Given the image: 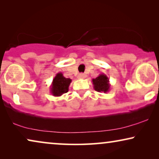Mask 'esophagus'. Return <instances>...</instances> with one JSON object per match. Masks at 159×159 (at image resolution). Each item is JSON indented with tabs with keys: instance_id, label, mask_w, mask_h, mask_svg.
<instances>
[{
	"instance_id": "34e87169",
	"label": "esophagus",
	"mask_w": 159,
	"mask_h": 159,
	"mask_svg": "<svg viewBox=\"0 0 159 159\" xmlns=\"http://www.w3.org/2000/svg\"><path fill=\"white\" fill-rule=\"evenodd\" d=\"M86 77H87V75L84 73H80L78 75V78H79V79H84Z\"/></svg>"
}]
</instances>
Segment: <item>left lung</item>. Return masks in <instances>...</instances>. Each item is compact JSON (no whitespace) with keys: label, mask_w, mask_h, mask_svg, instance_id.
<instances>
[{"label":"left lung","mask_w":159,"mask_h":159,"mask_svg":"<svg viewBox=\"0 0 159 159\" xmlns=\"http://www.w3.org/2000/svg\"><path fill=\"white\" fill-rule=\"evenodd\" d=\"M93 88L95 90L99 93H107L110 90L111 84H109V79L104 74H101L98 77L92 80Z\"/></svg>","instance_id":"obj_1"}]
</instances>
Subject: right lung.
Instances as JSON below:
<instances>
[{
	"instance_id": "right-lung-1",
	"label": "right lung",
	"mask_w": 159,
	"mask_h": 159,
	"mask_svg": "<svg viewBox=\"0 0 159 159\" xmlns=\"http://www.w3.org/2000/svg\"><path fill=\"white\" fill-rule=\"evenodd\" d=\"M71 82V80L66 78L63 76L61 72L56 74L53 80L51 85V93L53 96L58 97L64 93L68 92L69 84Z\"/></svg>"
}]
</instances>
